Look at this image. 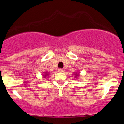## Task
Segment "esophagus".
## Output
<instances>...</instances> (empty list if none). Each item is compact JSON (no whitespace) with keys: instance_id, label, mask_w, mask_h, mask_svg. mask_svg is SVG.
Instances as JSON below:
<instances>
[{"instance_id":"1","label":"esophagus","mask_w":124,"mask_h":124,"mask_svg":"<svg viewBox=\"0 0 124 124\" xmlns=\"http://www.w3.org/2000/svg\"><path fill=\"white\" fill-rule=\"evenodd\" d=\"M58 71L60 72H64V69H63V68H59V69H58Z\"/></svg>"}]
</instances>
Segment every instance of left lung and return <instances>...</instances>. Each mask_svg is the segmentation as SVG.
<instances>
[{"instance_id": "left-lung-1", "label": "left lung", "mask_w": 124, "mask_h": 124, "mask_svg": "<svg viewBox=\"0 0 124 124\" xmlns=\"http://www.w3.org/2000/svg\"><path fill=\"white\" fill-rule=\"evenodd\" d=\"M77 76H78V74H77V73H76V77H77Z\"/></svg>"}]
</instances>
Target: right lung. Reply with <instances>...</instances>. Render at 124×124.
Instances as JSON below:
<instances>
[{
    "label": "right lung",
    "mask_w": 124,
    "mask_h": 124,
    "mask_svg": "<svg viewBox=\"0 0 124 124\" xmlns=\"http://www.w3.org/2000/svg\"><path fill=\"white\" fill-rule=\"evenodd\" d=\"M47 76H48V72H45V74H44V77H47Z\"/></svg>",
    "instance_id": "right-lung-1"
}]
</instances>
